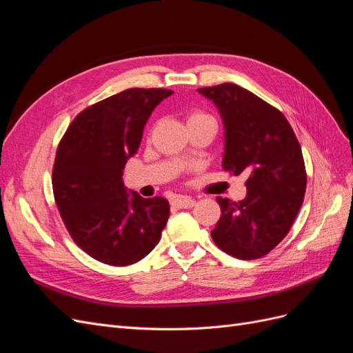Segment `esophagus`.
<instances>
[{
    "instance_id": "obj_1",
    "label": "esophagus",
    "mask_w": 353,
    "mask_h": 353,
    "mask_svg": "<svg viewBox=\"0 0 353 353\" xmlns=\"http://www.w3.org/2000/svg\"><path fill=\"white\" fill-rule=\"evenodd\" d=\"M170 205L178 208V209H190V208H193L196 205V200L191 199V197H187V196H178L172 200Z\"/></svg>"
}]
</instances>
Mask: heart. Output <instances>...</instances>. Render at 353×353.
I'll list each match as a JSON object with an SVG mask.
<instances>
[{
    "label": "heart",
    "mask_w": 353,
    "mask_h": 353,
    "mask_svg": "<svg viewBox=\"0 0 353 353\" xmlns=\"http://www.w3.org/2000/svg\"><path fill=\"white\" fill-rule=\"evenodd\" d=\"M196 122H215V121H213V117H210L206 113L193 112L187 117V125L188 123H196Z\"/></svg>",
    "instance_id": "heart-1"
}]
</instances>
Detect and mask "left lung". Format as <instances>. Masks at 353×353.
Returning <instances> with one entry per match:
<instances>
[{
    "label": "left lung",
    "mask_w": 353,
    "mask_h": 353,
    "mask_svg": "<svg viewBox=\"0 0 353 353\" xmlns=\"http://www.w3.org/2000/svg\"><path fill=\"white\" fill-rule=\"evenodd\" d=\"M223 123L222 169L248 176L240 201L216 197L221 218L212 239L237 259L271 252L290 231L306 188L302 148L284 114L236 83L197 90Z\"/></svg>",
    "instance_id": "left-lung-1"
}]
</instances>
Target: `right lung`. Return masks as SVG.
Here are the masks:
<instances>
[{
  "label": "right lung",
  "mask_w": 353,
  "mask_h": 353,
  "mask_svg": "<svg viewBox=\"0 0 353 353\" xmlns=\"http://www.w3.org/2000/svg\"><path fill=\"white\" fill-rule=\"evenodd\" d=\"M174 91L131 88L81 112L59 144L52 191L73 241L113 266L141 261L169 218L163 197L144 199L123 184V169L143 140L148 117Z\"/></svg>",
  "instance_id": "right-lung-1"
}]
</instances>
